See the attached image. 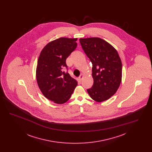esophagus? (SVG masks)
<instances>
[{
	"mask_svg": "<svg viewBox=\"0 0 152 152\" xmlns=\"http://www.w3.org/2000/svg\"><path fill=\"white\" fill-rule=\"evenodd\" d=\"M83 76H84V75H83V74H82V73H81V74L80 75V76L79 77V78H78L80 81H81V80H82L83 77Z\"/></svg>",
	"mask_w": 152,
	"mask_h": 152,
	"instance_id": "1",
	"label": "esophagus"
}]
</instances>
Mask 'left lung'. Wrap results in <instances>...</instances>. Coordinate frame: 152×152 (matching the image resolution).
<instances>
[{
    "label": "left lung",
    "instance_id": "1",
    "mask_svg": "<svg viewBox=\"0 0 152 152\" xmlns=\"http://www.w3.org/2000/svg\"><path fill=\"white\" fill-rule=\"evenodd\" d=\"M80 43L92 64L94 84L87 92L97 102L115 94L122 78V63L116 49L99 37L80 39Z\"/></svg>",
    "mask_w": 152,
    "mask_h": 152
}]
</instances>
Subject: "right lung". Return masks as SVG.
<instances>
[{
	"mask_svg": "<svg viewBox=\"0 0 152 152\" xmlns=\"http://www.w3.org/2000/svg\"><path fill=\"white\" fill-rule=\"evenodd\" d=\"M77 38L60 37L47 44L37 61L36 80L41 92L48 100L62 104L68 101L77 81L64 71L66 59L76 47ZM68 69V68H66Z\"/></svg>",
	"mask_w": 152,
	"mask_h": 152,
	"instance_id": "1",
	"label": "right lung"
}]
</instances>
